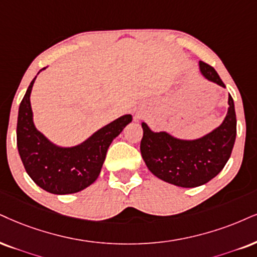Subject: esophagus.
<instances>
[{"instance_id":"34e87169","label":"esophagus","mask_w":257,"mask_h":257,"mask_svg":"<svg viewBox=\"0 0 257 257\" xmlns=\"http://www.w3.org/2000/svg\"><path fill=\"white\" fill-rule=\"evenodd\" d=\"M143 118V114L142 113H136V119H142Z\"/></svg>"}]
</instances>
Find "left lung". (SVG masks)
Returning <instances> with one entry per match:
<instances>
[{"label":"left lung","mask_w":257,"mask_h":257,"mask_svg":"<svg viewBox=\"0 0 257 257\" xmlns=\"http://www.w3.org/2000/svg\"><path fill=\"white\" fill-rule=\"evenodd\" d=\"M199 69L206 80L225 88L214 68L200 61ZM227 103L224 121L210 134L193 141L175 138L164 131L154 132L142 122L141 153L149 170L158 179L185 188L205 185L217 176L229 161L236 139L237 120L231 95Z\"/></svg>","instance_id":"obj_1"}]
</instances>
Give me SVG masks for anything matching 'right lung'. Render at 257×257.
I'll list each match as a JSON object with an SVG mask.
<instances>
[{
    "label": "right lung",
    "mask_w": 257,
    "mask_h": 257,
    "mask_svg": "<svg viewBox=\"0 0 257 257\" xmlns=\"http://www.w3.org/2000/svg\"><path fill=\"white\" fill-rule=\"evenodd\" d=\"M36 78L37 76L31 82L19 107V155L28 175L44 191L61 195L77 193L99 177L110 143L132 121V115L120 116L76 147H58L34 126L30 97Z\"/></svg>",
    "instance_id": "obj_1"
}]
</instances>
